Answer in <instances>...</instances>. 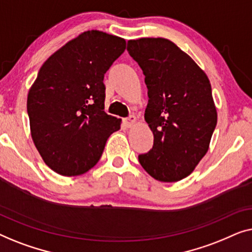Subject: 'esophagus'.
<instances>
[{"mask_svg": "<svg viewBox=\"0 0 252 252\" xmlns=\"http://www.w3.org/2000/svg\"><path fill=\"white\" fill-rule=\"evenodd\" d=\"M137 123V119H136V116H130L129 119H126V120H125V125H126V127H131V126H133L134 125H136Z\"/></svg>", "mask_w": 252, "mask_h": 252, "instance_id": "1", "label": "esophagus"}]
</instances>
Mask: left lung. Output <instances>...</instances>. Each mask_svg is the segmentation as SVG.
Listing matches in <instances>:
<instances>
[{
    "label": "left lung",
    "instance_id": "left-lung-1",
    "mask_svg": "<svg viewBox=\"0 0 252 252\" xmlns=\"http://www.w3.org/2000/svg\"><path fill=\"white\" fill-rule=\"evenodd\" d=\"M126 50L145 75L148 89L145 121L154 134L152 150L138 160L158 182H179L207 154L217 125L210 81L168 38L130 40Z\"/></svg>",
    "mask_w": 252,
    "mask_h": 252
}]
</instances>
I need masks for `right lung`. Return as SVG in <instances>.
Instances as JSON below:
<instances>
[{"mask_svg": "<svg viewBox=\"0 0 252 252\" xmlns=\"http://www.w3.org/2000/svg\"><path fill=\"white\" fill-rule=\"evenodd\" d=\"M126 40L92 30L45 60L27 95L32 139L45 164L80 176L97 164L121 120L106 114L104 75L126 50Z\"/></svg>", "mask_w": 252, "mask_h": 252, "instance_id": "1", "label": "right lung"}]
</instances>
